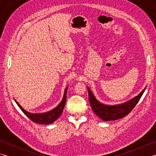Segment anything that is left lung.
<instances>
[{"label":"left lung","mask_w":156,"mask_h":156,"mask_svg":"<svg viewBox=\"0 0 156 156\" xmlns=\"http://www.w3.org/2000/svg\"><path fill=\"white\" fill-rule=\"evenodd\" d=\"M87 89L89 102H90L92 111L99 118L105 121L117 120L127 115L137 104L145 90V88H144L137 97L125 103L116 105H106L101 103L97 100L90 88L87 87Z\"/></svg>","instance_id":"8db88e82"}]
</instances>
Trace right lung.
<instances>
[{
  "mask_svg": "<svg viewBox=\"0 0 156 156\" xmlns=\"http://www.w3.org/2000/svg\"><path fill=\"white\" fill-rule=\"evenodd\" d=\"M68 88V87H66L64 94V97H63V99L60 103L57 106V107H55L50 111L44 112V113H31V112L25 111L16 100H15V101L19 106V107L21 108V110L24 112V114L27 116L29 119H31L32 121L37 122V123L39 124L48 125L52 123L53 122H54L56 119H58L59 117V116L62 115L66 102V94H67Z\"/></svg>",
  "mask_w": 156,
  "mask_h": 156,
  "instance_id": "1",
  "label": "right lung"
}]
</instances>
